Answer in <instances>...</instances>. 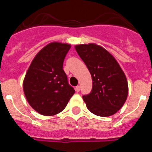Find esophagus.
<instances>
[{"instance_id": "34e87169", "label": "esophagus", "mask_w": 152, "mask_h": 152, "mask_svg": "<svg viewBox=\"0 0 152 152\" xmlns=\"http://www.w3.org/2000/svg\"><path fill=\"white\" fill-rule=\"evenodd\" d=\"M80 86H77L76 88H75V91H76V92H79L80 91Z\"/></svg>"}]
</instances>
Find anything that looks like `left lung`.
<instances>
[{"instance_id": "left-lung-1", "label": "left lung", "mask_w": 152, "mask_h": 152, "mask_svg": "<svg viewBox=\"0 0 152 152\" xmlns=\"http://www.w3.org/2000/svg\"><path fill=\"white\" fill-rule=\"evenodd\" d=\"M75 49L92 77V91L83 96L86 106L96 116H112L123 107L128 96V82L123 69L101 45L80 44Z\"/></svg>"}]
</instances>
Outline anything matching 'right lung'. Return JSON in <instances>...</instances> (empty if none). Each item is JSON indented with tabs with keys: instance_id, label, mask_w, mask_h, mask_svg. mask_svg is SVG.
<instances>
[{
	"instance_id": "1",
	"label": "right lung",
	"mask_w": 152,
	"mask_h": 152,
	"mask_svg": "<svg viewBox=\"0 0 152 152\" xmlns=\"http://www.w3.org/2000/svg\"><path fill=\"white\" fill-rule=\"evenodd\" d=\"M71 45L52 42L36 54L23 88L31 107L41 115L55 116L65 108L75 90L68 84L63 62Z\"/></svg>"
}]
</instances>
